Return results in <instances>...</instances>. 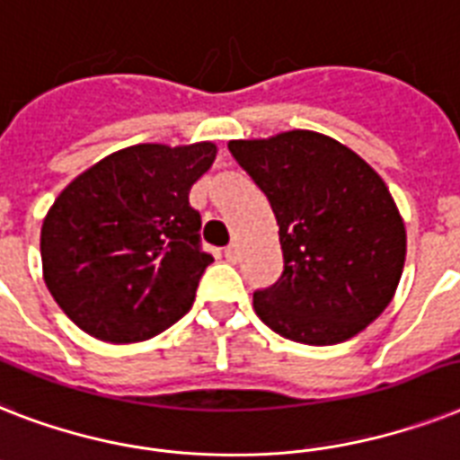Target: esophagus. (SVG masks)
<instances>
[{
    "instance_id": "34e87169",
    "label": "esophagus",
    "mask_w": 460,
    "mask_h": 460,
    "mask_svg": "<svg viewBox=\"0 0 460 460\" xmlns=\"http://www.w3.org/2000/svg\"><path fill=\"white\" fill-rule=\"evenodd\" d=\"M226 259L230 261V263H237V261H240V247H237L234 242L226 247Z\"/></svg>"
}]
</instances>
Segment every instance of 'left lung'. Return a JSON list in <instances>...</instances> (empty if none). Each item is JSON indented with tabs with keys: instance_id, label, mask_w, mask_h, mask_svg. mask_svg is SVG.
Segmentation results:
<instances>
[{
	"instance_id": "left-lung-1",
	"label": "left lung",
	"mask_w": 460,
	"mask_h": 460,
	"mask_svg": "<svg viewBox=\"0 0 460 460\" xmlns=\"http://www.w3.org/2000/svg\"><path fill=\"white\" fill-rule=\"evenodd\" d=\"M270 201L282 275L253 292V311L301 344H340L394 299L406 261V226L385 180L347 145L314 130L230 139Z\"/></svg>"
}]
</instances>
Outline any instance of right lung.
Returning <instances> with one entry per match:
<instances>
[{"mask_svg": "<svg viewBox=\"0 0 460 460\" xmlns=\"http://www.w3.org/2000/svg\"><path fill=\"white\" fill-rule=\"evenodd\" d=\"M218 146L132 145L61 190L42 220V278L80 330L111 344L145 341L192 308L211 253L190 190Z\"/></svg>", "mask_w": 460, "mask_h": 460, "instance_id": "obj_1", "label": "right lung"}]
</instances>
